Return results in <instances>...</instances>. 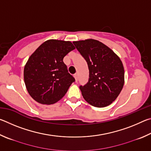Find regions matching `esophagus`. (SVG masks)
Wrapping results in <instances>:
<instances>
[{
	"instance_id": "esophagus-1",
	"label": "esophagus",
	"mask_w": 151,
	"mask_h": 151,
	"mask_svg": "<svg viewBox=\"0 0 151 151\" xmlns=\"http://www.w3.org/2000/svg\"><path fill=\"white\" fill-rule=\"evenodd\" d=\"M74 76H75V78L76 82H77L78 81V74L77 73L75 74V75H74Z\"/></svg>"
}]
</instances>
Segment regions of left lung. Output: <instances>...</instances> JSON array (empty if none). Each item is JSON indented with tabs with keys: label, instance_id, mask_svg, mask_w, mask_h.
<instances>
[{
	"label": "left lung",
	"instance_id": "obj_1",
	"mask_svg": "<svg viewBox=\"0 0 151 151\" xmlns=\"http://www.w3.org/2000/svg\"><path fill=\"white\" fill-rule=\"evenodd\" d=\"M88 65L87 83L79 88L85 100L94 106L111 104L122 91L124 71L122 61L111 48L99 40L73 42Z\"/></svg>",
	"mask_w": 151,
	"mask_h": 151
}]
</instances>
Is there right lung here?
<instances>
[{"label":"right lung","instance_id":"1","mask_svg":"<svg viewBox=\"0 0 151 151\" xmlns=\"http://www.w3.org/2000/svg\"><path fill=\"white\" fill-rule=\"evenodd\" d=\"M72 42L48 40L29 57L24 69L28 93L38 103H57L67 92L75 78L68 73L63 58L75 49Z\"/></svg>","mask_w":151,"mask_h":151}]
</instances>
